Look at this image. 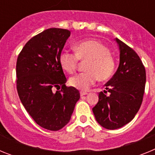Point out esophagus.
I'll return each mask as SVG.
<instances>
[{
	"mask_svg": "<svg viewBox=\"0 0 155 155\" xmlns=\"http://www.w3.org/2000/svg\"><path fill=\"white\" fill-rule=\"evenodd\" d=\"M87 94V92H86V91H81L80 92L81 96H84V95H86Z\"/></svg>",
	"mask_w": 155,
	"mask_h": 155,
	"instance_id": "obj_1",
	"label": "esophagus"
}]
</instances>
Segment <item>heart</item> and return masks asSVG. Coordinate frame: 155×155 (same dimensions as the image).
<instances>
[{
    "instance_id": "obj_1",
    "label": "heart",
    "mask_w": 155,
    "mask_h": 155,
    "mask_svg": "<svg viewBox=\"0 0 155 155\" xmlns=\"http://www.w3.org/2000/svg\"><path fill=\"white\" fill-rule=\"evenodd\" d=\"M75 53L64 51L60 56V63L63 69L68 73L76 70L79 60L88 61L87 72L79 73L71 77L69 84L77 89L86 91L98 81H107L113 76L116 70V61L109 48L102 42L94 39L81 41L74 46Z\"/></svg>"
}]
</instances>
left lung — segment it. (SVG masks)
Instances as JSON below:
<instances>
[{"mask_svg":"<svg viewBox=\"0 0 155 155\" xmlns=\"http://www.w3.org/2000/svg\"><path fill=\"white\" fill-rule=\"evenodd\" d=\"M120 49V65L113 77L105 84L107 91L98 94V102L92 109L100 125L108 130L124 127L139 110L146 83V71L137 53L116 38Z\"/></svg>","mask_w":155,"mask_h":155,"instance_id":"1","label":"left lung"}]
</instances>
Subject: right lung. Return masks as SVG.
<instances>
[{
	"instance_id": "1",
	"label": "right lung",
	"mask_w": 155,
	"mask_h": 155,
	"mask_svg": "<svg viewBox=\"0 0 155 155\" xmlns=\"http://www.w3.org/2000/svg\"><path fill=\"white\" fill-rule=\"evenodd\" d=\"M70 35L71 31L64 28L45 30L26 42L17 59L19 98L34 121L49 130H59L68 124L80 98L78 90L66 86L60 63ZM54 88L59 91L53 92Z\"/></svg>"
}]
</instances>
